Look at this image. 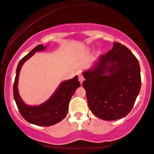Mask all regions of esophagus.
<instances>
[{
    "label": "esophagus",
    "mask_w": 154,
    "mask_h": 154,
    "mask_svg": "<svg viewBox=\"0 0 154 154\" xmlns=\"http://www.w3.org/2000/svg\"><path fill=\"white\" fill-rule=\"evenodd\" d=\"M78 76H79V82H80L81 84H82L83 81H84V77H83L82 75L80 73V72H79V73H78Z\"/></svg>",
    "instance_id": "esophagus-1"
}]
</instances>
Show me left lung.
<instances>
[{
  "label": "left lung",
  "mask_w": 154,
  "mask_h": 154,
  "mask_svg": "<svg viewBox=\"0 0 154 154\" xmlns=\"http://www.w3.org/2000/svg\"><path fill=\"white\" fill-rule=\"evenodd\" d=\"M82 75L88 106L94 115L113 121L130 112L140 91V67L126 46L114 43L113 48Z\"/></svg>",
  "instance_id": "left-lung-1"
}]
</instances>
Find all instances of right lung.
<instances>
[{
  "mask_svg": "<svg viewBox=\"0 0 154 154\" xmlns=\"http://www.w3.org/2000/svg\"><path fill=\"white\" fill-rule=\"evenodd\" d=\"M46 48L43 45H38L19 61L16 72L14 83V98L21 115L28 122L38 126L48 127L59 122L66 117L69 103L76 90L80 86L78 77L61 82L54 93L48 100L38 106H29L21 98L18 91V79L21 68L26 61L38 51Z\"/></svg>",
  "mask_w": 154,
  "mask_h": 154,
  "instance_id": "add662e5",
  "label": "right lung"
}]
</instances>
